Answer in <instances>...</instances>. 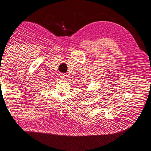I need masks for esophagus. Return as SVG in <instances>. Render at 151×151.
Returning a JSON list of instances; mask_svg holds the SVG:
<instances>
[{
    "instance_id": "1",
    "label": "esophagus",
    "mask_w": 151,
    "mask_h": 151,
    "mask_svg": "<svg viewBox=\"0 0 151 151\" xmlns=\"http://www.w3.org/2000/svg\"><path fill=\"white\" fill-rule=\"evenodd\" d=\"M65 74H63V73H61L60 74V78H61V79H65Z\"/></svg>"
}]
</instances>
